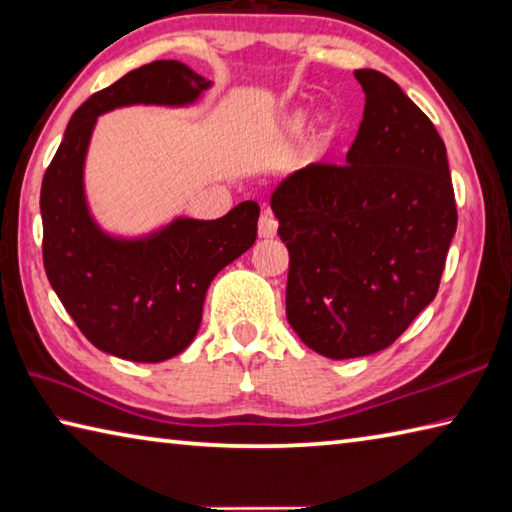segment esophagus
Wrapping results in <instances>:
<instances>
[{
	"label": "esophagus",
	"mask_w": 512,
	"mask_h": 512,
	"mask_svg": "<svg viewBox=\"0 0 512 512\" xmlns=\"http://www.w3.org/2000/svg\"><path fill=\"white\" fill-rule=\"evenodd\" d=\"M276 229H279V222H276L272 211H263L261 220H258V236L261 238H274Z\"/></svg>",
	"instance_id": "obj_1"
}]
</instances>
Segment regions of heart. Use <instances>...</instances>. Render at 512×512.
I'll list each match as a JSON object with an SVG mask.
<instances>
[{
	"instance_id": "obj_1",
	"label": "heart",
	"mask_w": 512,
	"mask_h": 512,
	"mask_svg": "<svg viewBox=\"0 0 512 512\" xmlns=\"http://www.w3.org/2000/svg\"><path fill=\"white\" fill-rule=\"evenodd\" d=\"M301 125H303V116H301V114H299V116H294V119L290 121V128H292V130H299Z\"/></svg>"
}]
</instances>
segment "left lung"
I'll use <instances>...</instances> for the list:
<instances>
[{
    "instance_id": "obj_1",
    "label": "left lung",
    "mask_w": 512,
    "mask_h": 512,
    "mask_svg": "<svg viewBox=\"0 0 512 512\" xmlns=\"http://www.w3.org/2000/svg\"><path fill=\"white\" fill-rule=\"evenodd\" d=\"M346 164H310L276 186L290 251L285 312L330 360L378 353L434 301L456 231L447 152L427 114L375 69Z\"/></svg>"
}]
</instances>
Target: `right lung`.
<instances>
[{
  "label": "right lung",
  "mask_w": 512,
  "mask_h": 512,
  "mask_svg": "<svg viewBox=\"0 0 512 512\" xmlns=\"http://www.w3.org/2000/svg\"><path fill=\"white\" fill-rule=\"evenodd\" d=\"M211 87L184 62L155 60L87 98L42 179V261L69 317L101 351L164 362L193 342L206 290L254 245L256 202L218 220L177 218L146 238H112L89 215L83 166L98 114L123 105H188Z\"/></svg>",
  "instance_id": "obj_1"
}]
</instances>
